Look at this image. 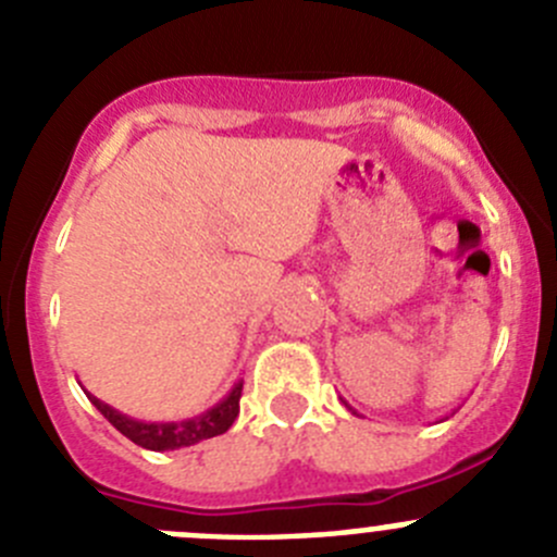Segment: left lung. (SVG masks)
<instances>
[{
    "label": "left lung",
    "mask_w": 557,
    "mask_h": 557,
    "mask_svg": "<svg viewBox=\"0 0 557 557\" xmlns=\"http://www.w3.org/2000/svg\"><path fill=\"white\" fill-rule=\"evenodd\" d=\"M345 407H347V409H350V412H356V409H352V407H350V404H347V401H345ZM356 414H358V412H356ZM445 420H447V418H445Z\"/></svg>",
    "instance_id": "obj_1"
}]
</instances>
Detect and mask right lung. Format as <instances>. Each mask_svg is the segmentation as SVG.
<instances>
[{
  "instance_id": "1",
  "label": "right lung",
  "mask_w": 557,
  "mask_h": 557,
  "mask_svg": "<svg viewBox=\"0 0 557 557\" xmlns=\"http://www.w3.org/2000/svg\"><path fill=\"white\" fill-rule=\"evenodd\" d=\"M86 396L91 398L94 407L121 431L126 440H132L134 445L145 447V450H180V447H190L201 440H212L218 434H226L232 429V423L239 414V398H243V383H237L228 391V396L223 401H218L215 407H210L207 412L196 414L188 420H170V423H145V420H134L128 414L117 412L110 404L99 401L97 396L86 391Z\"/></svg>"
}]
</instances>
